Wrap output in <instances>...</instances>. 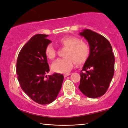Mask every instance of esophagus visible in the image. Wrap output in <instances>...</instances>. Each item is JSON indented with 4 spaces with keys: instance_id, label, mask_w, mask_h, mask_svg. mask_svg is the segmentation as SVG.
Segmentation results:
<instances>
[{
    "instance_id": "obj_1",
    "label": "esophagus",
    "mask_w": 128,
    "mask_h": 128,
    "mask_svg": "<svg viewBox=\"0 0 128 128\" xmlns=\"http://www.w3.org/2000/svg\"><path fill=\"white\" fill-rule=\"evenodd\" d=\"M70 74H71L70 73H66V74H64V77H66V76H70Z\"/></svg>"
}]
</instances>
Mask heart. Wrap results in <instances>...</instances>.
<instances>
[{
	"mask_svg": "<svg viewBox=\"0 0 128 128\" xmlns=\"http://www.w3.org/2000/svg\"><path fill=\"white\" fill-rule=\"evenodd\" d=\"M59 44L67 48L65 52L66 57L60 58L53 62L52 68L53 71L59 73H66L70 72L74 65V61L80 64L87 60L90 55V48L88 44L80 41L74 36H66L59 40ZM45 54L48 59H54L56 50L52 45H48L45 48Z\"/></svg>",
	"mask_w": 128,
	"mask_h": 128,
	"instance_id": "b5f03b06",
	"label": "heart"
}]
</instances>
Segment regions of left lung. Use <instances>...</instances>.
<instances>
[{
	"mask_svg": "<svg viewBox=\"0 0 128 128\" xmlns=\"http://www.w3.org/2000/svg\"><path fill=\"white\" fill-rule=\"evenodd\" d=\"M80 34L87 40L90 52L80 74L78 87L86 96L97 98L105 94L114 74L112 46L104 36L90 30H83Z\"/></svg>",
	"mask_w": 128,
	"mask_h": 128,
	"instance_id": "left-lung-1",
	"label": "left lung"
}]
</instances>
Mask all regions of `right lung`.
<instances>
[{
    "label": "right lung",
    "mask_w": 128,
    "mask_h": 128,
    "mask_svg": "<svg viewBox=\"0 0 128 128\" xmlns=\"http://www.w3.org/2000/svg\"><path fill=\"white\" fill-rule=\"evenodd\" d=\"M48 35L37 34L30 38L18 54L16 72L22 90L34 102L41 104L52 102L62 88L64 76L50 71L45 48Z\"/></svg>",
    "instance_id": "1"
}]
</instances>
